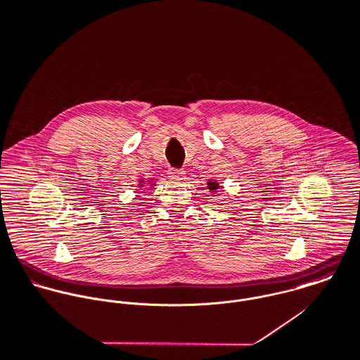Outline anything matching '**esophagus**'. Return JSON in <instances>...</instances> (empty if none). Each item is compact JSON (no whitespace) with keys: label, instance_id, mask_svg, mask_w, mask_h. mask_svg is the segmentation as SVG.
<instances>
[{"label":"esophagus","instance_id":"34e87169","mask_svg":"<svg viewBox=\"0 0 360 360\" xmlns=\"http://www.w3.org/2000/svg\"><path fill=\"white\" fill-rule=\"evenodd\" d=\"M169 179L172 181H184L185 179V171L184 169H171L169 171Z\"/></svg>","mask_w":360,"mask_h":360}]
</instances>
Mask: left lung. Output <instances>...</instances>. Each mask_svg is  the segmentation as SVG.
Wrapping results in <instances>:
<instances>
[{
	"instance_id": "1",
	"label": "left lung",
	"mask_w": 360,
	"mask_h": 360,
	"mask_svg": "<svg viewBox=\"0 0 360 360\" xmlns=\"http://www.w3.org/2000/svg\"><path fill=\"white\" fill-rule=\"evenodd\" d=\"M206 185H207L209 192H212V193H213V192H216V191H219V189H221V191L224 189V186H221V185H220V182H219V181H216V179H209Z\"/></svg>"
}]
</instances>
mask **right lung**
Returning <instances> with one entry per match:
<instances>
[{"mask_svg":"<svg viewBox=\"0 0 360 360\" xmlns=\"http://www.w3.org/2000/svg\"><path fill=\"white\" fill-rule=\"evenodd\" d=\"M157 178H148V179H144V178H139L137 181V188L140 189H144V188H154L155 184H157Z\"/></svg>","mask_w":360,"mask_h":360,"instance_id":"obj_1","label":"right lung"}]
</instances>
